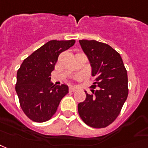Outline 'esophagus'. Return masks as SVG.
<instances>
[{
  "instance_id": "obj_1",
  "label": "esophagus",
  "mask_w": 148,
  "mask_h": 148,
  "mask_svg": "<svg viewBox=\"0 0 148 148\" xmlns=\"http://www.w3.org/2000/svg\"><path fill=\"white\" fill-rule=\"evenodd\" d=\"M75 91H76V89H75L74 87L71 86V87L69 88V92H75Z\"/></svg>"
}]
</instances>
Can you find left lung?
<instances>
[{"instance_id":"1","label":"left lung","mask_w":148,"mask_h":148,"mask_svg":"<svg viewBox=\"0 0 148 148\" xmlns=\"http://www.w3.org/2000/svg\"><path fill=\"white\" fill-rule=\"evenodd\" d=\"M92 67V94L78 104L81 120L93 128H105L117 118L128 97L127 71L120 53L95 40H79Z\"/></svg>"}]
</instances>
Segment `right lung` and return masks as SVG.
<instances>
[{
  "label": "right lung",
  "mask_w": 148,
  "mask_h": 148,
  "mask_svg": "<svg viewBox=\"0 0 148 148\" xmlns=\"http://www.w3.org/2000/svg\"><path fill=\"white\" fill-rule=\"evenodd\" d=\"M75 42V40H49L25 58L18 70L15 90L23 112L32 121L51 119L68 93L66 85L53 86L50 76L59 54Z\"/></svg>",
  "instance_id": "obj_1"
}]
</instances>
